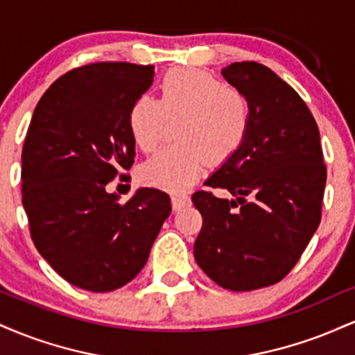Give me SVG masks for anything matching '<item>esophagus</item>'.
I'll use <instances>...</instances> for the list:
<instances>
[{"instance_id": "1", "label": "esophagus", "mask_w": 355, "mask_h": 355, "mask_svg": "<svg viewBox=\"0 0 355 355\" xmlns=\"http://www.w3.org/2000/svg\"><path fill=\"white\" fill-rule=\"evenodd\" d=\"M190 197L185 193H172V207L173 210H180L182 207L189 205Z\"/></svg>"}]
</instances>
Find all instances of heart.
Returning a JSON list of instances; mask_svg holds the SVG:
<instances>
[{"label":"heart","mask_w":355,"mask_h":355,"mask_svg":"<svg viewBox=\"0 0 355 355\" xmlns=\"http://www.w3.org/2000/svg\"><path fill=\"white\" fill-rule=\"evenodd\" d=\"M168 120L178 121L180 144L155 153L141 166L150 185L182 190L198 180L205 164L222 165L242 146L252 125L243 89L207 71L180 68L160 81V100L141 95L128 110V130L141 152H153Z\"/></svg>","instance_id":"heart-1"}]
</instances>
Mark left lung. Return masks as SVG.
<instances>
[{
  "instance_id": "1",
  "label": "left lung",
  "mask_w": 355,
  "mask_h": 355,
  "mask_svg": "<svg viewBox=\"0 0 355 355\" xmlns=\"http://www.w3.org/2000/svg\"><path fill=\"white\" fill-rule=\"evenodd\" d=\"M223 78L247 93L252 125L235 155L191 202L203 225L193 245L197 263L220 287L248 292L284 279L320 223L325 170L319 126L291 85L255 61L232 63Z\"/></svg>"
}]
</instances>
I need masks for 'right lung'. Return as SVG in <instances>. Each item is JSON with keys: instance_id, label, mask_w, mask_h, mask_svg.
I'll list each match as a JSON object with an SVG mask.
<instances>
[{"instance_id": "obj_1", "label": "right lung", "mask_w": 355, "mask_h": 355, "mask_svg": "<svg viewBox=\"0 0 355 355\" xmlns=\"http://www.w3.org/2000/svg\"><path fill=\"white\" fill-rule=\"evenodd\" d=\"M152 64L103 61L60 76L36 105L21 153L23 207L35 247L67 282L112 292L138 275L168 218V195L107 185L135 157L128 110L152 87Z\"/></svg>"}]
</instances>
